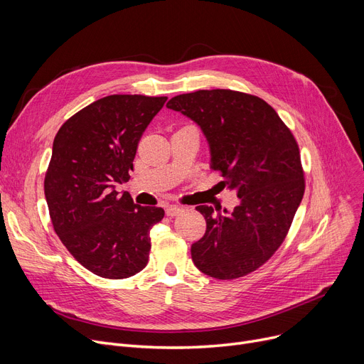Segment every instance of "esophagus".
Returning <instances> with one entry per match:
<instances>
[{"label": "esophagus", "mask_w": 364, "mask_h": 364, "mask_svg": "<svg viewBox=\"0 0 364 364\" xmlns=\"http://www.w3.org/2000/svg\"><path fill=\"white\" fill-rule=\"evenodd\" d=\"M165 213H166L168 217H176V215H178L180 213H183V208L178 206V205H169V206H166Z\"/></svg>", "instance_id": "esophagus-1"}]
</instances>
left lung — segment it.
<instances>
[{
    "label": "left lung",
    "mask_w": 364,
    "mask_h": 364,
    "mask_svg": "<svg viewBox=\"0 0 364 364\" xmlns=\"http://www.w3.org/2000/svg\"><path fill=\"white\" fill-rule=\"evenodd\" d=\"M202 131L209 166L233 190V211L200 205L206 230L192 259L206 276L228 280L257 270L282 245L304 196L298 144L262 99L232 90H199L166 103Z\"/></svg>",
    "instance_id": "1"
}]
</instances>
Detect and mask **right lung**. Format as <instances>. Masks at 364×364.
<instances>
[{
    "label": "right lung",
    "mask_w": 364,
    "mask_h": 364,
    "mask_svg": "<svg viewBox=\"0 0 364 364\" xmlns=\"http://www.w3.org/2000/svg\"><path fill=\"white\" fill-rule=\"evenodd\" d=\"M166 97L113 94L69 118L53 143L44 192L54 232L73 258L105 279L141 272L150 228L165 213L117 186L129 180L141 134Z\"/></svg>",
    "instance_id": "add662e5"
}]
</instances>
